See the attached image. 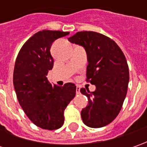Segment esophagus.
<instances>
[{
    "instance_id": "obj_1",
    "label": "esophagus",
    "mask_w": 147,
    "mask_h": 147,
    "mask_svg": "<svg viewBox=\"0 0 147 147\" xmlns=\"http://www.w3.org/2000/svg\"><path fill=\"white\" fill-rule=\"evenodd\" d=\"M76 93L77 94L80 93V87H78V86H77L76 87Z\"/></svg>"
}]
</instances>
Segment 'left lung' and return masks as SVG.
Here are the masks:
<instances>
[{"label":"left lung","instance_id":"obj_1","mask_svg":"<svg viewBox=\"0 0 147 147\" xmlns=\"http://www.w3.org/2000/svg\"><path fill=\"white\" fill-rule=\"evenodd\" d=\"M68 39L84 47L87 81L96 85L94 92L80 90L88 99L81 112L82 121L90 127L106 126L119 115L126 97L129 71L125 55L115 41L96 32H78Z\"/></svg>","mask_w":147,"mask_h":147}]
</instances>
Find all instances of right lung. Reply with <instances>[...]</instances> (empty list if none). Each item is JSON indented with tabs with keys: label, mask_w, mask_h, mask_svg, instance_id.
Masks as SVG:
<instances>
[{
	"label": "right lung",
	"mask_w": 147,
	"mask_h": 147,
	"mask_svg": "<svg viewBox=\"0 0 147 147\" xmlns=\"http://www.w3.org/2000/svg\"><path fill=\"white\" fill-rule=\"evenodd\" d=\"M69 32L42 30L35 33L20 49L14 65L13 82L19 103L37 127L55 130L64 124V112L76 95V86H52L47 78L52 69V43Z\"/></svg>",
	"instance_id": "obj_1"
}]
</instances>
